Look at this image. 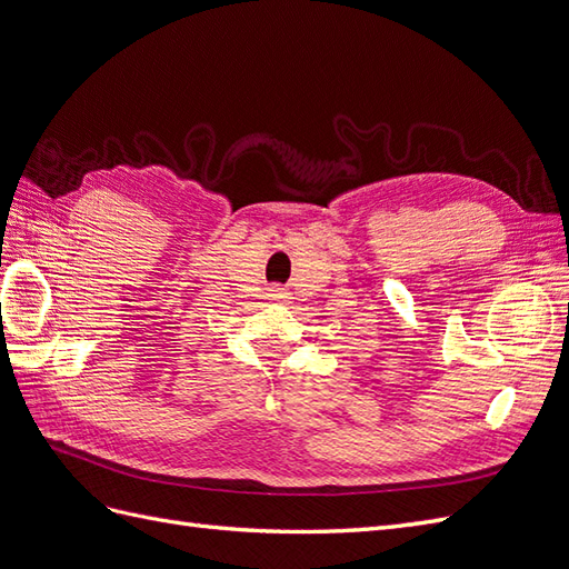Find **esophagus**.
<instances>
[{"label": "esophagus", "instance_id": "obj_1", "mask_svg": "<svg viewBox=\"0 0 569 569\" xmlns=\"http://www.w3.org/2000/svg\"><path fill=\"white\" fill-rule=\"evenodd\" d=\"M270 299H272V301H282V299H287V295H284V291H282L280 287H272V289H270Z\"/></svg>", "mask_w": 569, "mask_h": 569}]
</instances>
